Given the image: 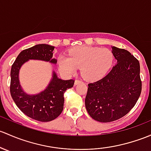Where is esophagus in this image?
Segmentation results:
<instances>
[{"mask_svg": "<svg viewBox=\"0 0 151 151\" xmlns=\"http://www.w3.org/2000/svg\"><path fill=\"white\" fill-rule=\"evenodd\" d=\"M80 82H82V80H76L75 82H74V85H77V84L80 83Z\"/></svg>", "mask_w": 151, "mask_h": 151, "instance_id": "1", "label": "esophagus"}]
</instances>
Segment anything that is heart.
Masks as SVG:
<instances>
[{
    "instance_id": "b5f03b06",
    "label": "heart",
    "mask_w": 151,
    "mask_h": 151,
    "mask_svg": "<svg viewBox=\"0 0 151 151\" xmlns=\"http://www.w3.org/2000/svg\"><path fill=\"white\" fill-rule=\"evenodd\" d=\"M69 56L60 55L58 64L63 74H71L81 66V74L85 79L90 81L104 77L114 61L110 50L93 47H78L69 51Z\"/></svg>"
}]
</instances>
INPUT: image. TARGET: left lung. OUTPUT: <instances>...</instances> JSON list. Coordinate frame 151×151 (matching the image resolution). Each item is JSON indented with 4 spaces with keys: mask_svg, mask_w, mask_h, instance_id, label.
I'll list each match as a JSON object with an SVG mask.
<instances>
[{
    "mask_svg": "<svg viewBox=\"0 0 151 151\" xmlns=\"http://www.w3.org/2000/svg\"><path fill=\"white\" fill-rule=\"evenodd\" d=\"M117 63L104 77L88 84L85 106L93 119L111 122L127 114L141 91L139 61L125 49L112 47Z\"/></svg>",
    "mask_w": 151,
    "mask_h": 151,
    "instance_id": "obj_1",
    "label": "left lung"
}]
</instances>
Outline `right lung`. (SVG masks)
<instances>
[{
    "mask_svg": "<svg viewBox=\"0 0 151 151\" xmlns=\"http://www.w3.org/2000/svg\"><path fill=\"white\" fill-rule=\"evenodd\" d=\"M55 47L39 44L22 50L12 64L11 70L10 93L19 109L25 115L40 122H50L56 119L63 109V94L67 89L72 88L74 80H63L58 78L55 72L47 88L42 93L29 96L22 90L19 81V71L24 63L29 59L42 60L56 63L53 58Z\"/></svg>",
    "mask_w": 151,
    "mask_h": 151,
    "instance_id": "1",
    "label": "right lung"
}]
</instances>
